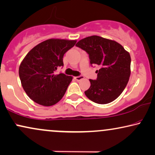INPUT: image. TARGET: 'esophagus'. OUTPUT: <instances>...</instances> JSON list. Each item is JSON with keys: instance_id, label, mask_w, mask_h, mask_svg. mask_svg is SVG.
Segmentation results:
<instances>
[{"instance_id": "esophagus-1", "label": "esophagus", "mask_w": 155, "mask_h": 155, "mask_svg": "<svg viewBox=\"0 0 155 155\" xmlns=\"http://www.w3.org/2000/svg\"><path fill=\"white\" fill-rule=\"evenodd\" d=\"M84 79V77L83 76H76V77H75V79L78 81H81V80Z\"/></svg>"}]
</instances>
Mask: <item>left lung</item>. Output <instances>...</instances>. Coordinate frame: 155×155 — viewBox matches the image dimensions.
<instances>
[{
	"mask_svg": "<svg viewBox=\"0 0 155 155\" xmlns=\"http://www.w3.org/2000/svg\"><path fill=\"white\" fill-rule=\"evenodd\" d=\"M76 46L89 54L91 65H99L96 80L84 91L90 100L99 104L110 103L122 93L130 76V55L121 45L101 36L80 40Z\"/></svg>",
	"mask_w": 155,
	"mask_h": 155,
	"instance_id": "left-lung-1",
	"label": "left lung"
}]
</instances>
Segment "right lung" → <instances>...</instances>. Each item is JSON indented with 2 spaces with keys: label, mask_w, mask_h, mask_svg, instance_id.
<instances>
[{
  "label": "right lung",
  "mask_w": 155,
  "mask_h": 155,
  "mask_svg": "<svg viewBox=\"0 0 155 155\" xmlns=\"http://www.w3.org/2000/svg\"><path fill=\"white\" fill-rule=\"evenodd\" d=\"M76 41L48 39L33 48L21 62L19 77L27 95L38 104L54 105L58 102L71 83L72 77L56 74L64 66L65 53Z\"/></svg>",
  "instance_id": "1"
}]
</instances>
